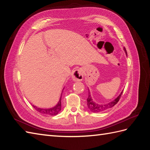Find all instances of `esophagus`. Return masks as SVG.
Segmentation results:
<instances>
[{
    "label": "esophagus",
    "mask_w": 150,
    "mask_h": 150,
    "mask_svg": "<svg viewBox=\"0 0 150 150\" xmlns=\"http://www.w3.org/2000/svg\"><path fill=\"white\" fill-rule=\"evenodd\" d=\"M72 79L74 81H81L83 79V71L81 69H76L72 72Z\"/></svg>",
    "instance_id": "obj_1"
}]
</instances>
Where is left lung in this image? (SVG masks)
<instances>
[{"label":"left lung","instance_id":"left-lung-1","mask_svg":"<svg viewBox=\"0 0 150 150\" xmlns=\"http://www.w3.org/2000/svg\"><path fill=\"white\" fill-rule=\"evenodd\" d=\"M124 51H125V52L127 54V50L125 49V47H124ZM122 93H123V91L121 92V93L119 95V96L116 98V99L112 100V102H111V103L106 104H98L96 103H95V102L92 100V98L91 97V95H90V92L88 90V98H87V106L89 108L90 110L93 112H99L105 111L109 108H112L114 105H115L118 103L120 97H121Z\"/></svg>","mask_w":150,"mask_h":150}]
</instances>
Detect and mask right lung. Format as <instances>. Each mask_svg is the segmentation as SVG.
<instances>
[{
  "instance_id": "add662e5",
  "label": "right lung",
  "mask_w": 150,
  "mask_h": 150,
  "mask_svg": "<svg viewBox=\"0 0 150 150\" xmlns=\"http://www.w3.org/2000/svg\"><path fill=\"white\" fill-rule=\"evenodd\" d=\"M61 99H62V95H61V97L60 98V100L58 103V104L55 105V106L53 108H49V109L39 108L38 107L34 106V105H33L32 106L34 107V108L35 109L36 111H38L40 113H41V114L54 116V115H57L58 113L61 110Z\"/></svg>"
}]
</instances>
